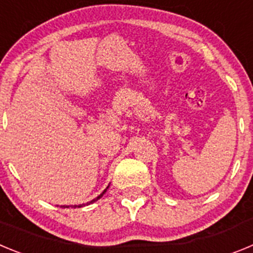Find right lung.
Instances as JSON below:
<instances>
[{
	"label": "right lung",
	"mask_w": 253,
	"mask_h": 253,
	"mask_svg": "<svg viewBox=\"0 0 253 253\" xmlns=\"http://www.w3.org/2000/svg\"><path fill=\"white\" fill-rule=\"evenodd\" d=\"M105 191H106V190H104V193H102V194H100V195L97 196V198H96V199H93V200H91L90 203H93V202H96V200H99V199L101 198L102 195H104V194H105ZM77 207H78V208H81L82 205H72V208H77ZM62 208H68V207H62Z\"/></svg>",
	"instance_id": "add662e5"
}]
</instances>
